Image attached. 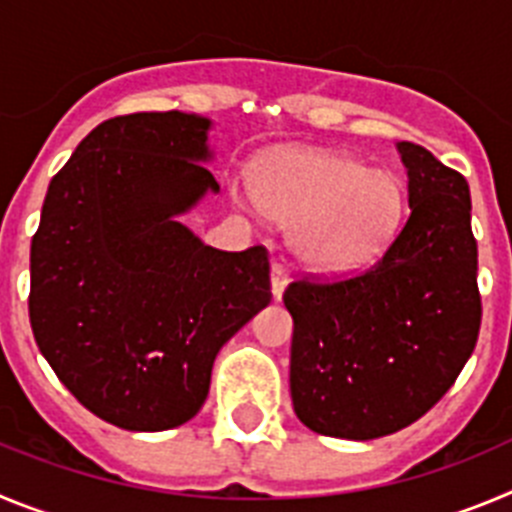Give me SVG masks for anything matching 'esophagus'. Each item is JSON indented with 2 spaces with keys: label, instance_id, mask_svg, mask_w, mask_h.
Masks as SVG:
<instances>
[{
  "label": "esophagus",
  "instance_id": "34e87169",
  "mask_svg": "<svg viewBox=\"0 0 512 512\" xmlns=\"http://www.w3.org/2000/svg\"><path fill=\"white\" fill-rule=\"evenodd\" d=\"M270 285H273V298L275 301H280L285 288H288V273H285V267L278 265V262H275L273 273H270Z\"/></svg>",
  "mask_w": 512,
  "mask_h": 512
}]
</instances>
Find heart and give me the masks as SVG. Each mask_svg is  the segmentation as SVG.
Segmentation results:
<instances>
[{"label":"heart","instance_id":"1","mask_svg":"<svg viewBox=\"0 0 512 512\" xmlns=\"http://www.w3.org/2000/svg\"><path fill=\"white\" fill-rule=\"evenodd\" d=\"M270 219L290 227V250L313 273L342 275L380 260L405 222V183L388 168L324 147L267 155L252 196Z\"/></svg>","mask_w":512,"mask_h":512}]
</instances>
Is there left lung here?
I'll use <instances>...</instances> for the list:
<instances>
[{"label": "left lung", "mask_w": 512, "mask_h": 512, "mask_svg": "<svg viewBox=\"0 0 512 512\" xmlns=\"http://www.w3.org/2000/svg\"><path fill=\"white\" fill-rule=\"evenodd\" d=\"M411 216L377 265L290 283V398L303 426L349 441L411 426L454 385L480 334L477 242L464 176L395 142Z\"/></svg>", "instance_id": "obj_1"}]
</instances>
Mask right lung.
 <instances>
[{
    "label": "right lung",
    "instance_id": "1",
    "mask_svg": "<svg viewBox=\"0 0 512 512\" xmlns=\"http://www.w3.org/2000/svg\"><path fill=\"white\" fill-rule=\"evenodd\" d=\"M214 122H101L50 181L30 247V324L58 380L101 421L168 431L201 411L219 349L270 303L262 247L222 252L181 216L219 193Z\"/></svg>",
    "mask_w": 512,
    "mask_h": 512
}]
</instances>
